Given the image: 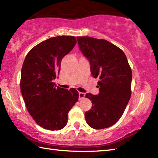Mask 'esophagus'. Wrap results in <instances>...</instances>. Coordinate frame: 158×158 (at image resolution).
<instances>
[{
    "label": "esophagus",
    "instance_id": "obj_1",
    "mask_svg": "<svg viewBox=\"0 0 158 158\" xmlns=\"http://www.w3.org/2000/svg\"><path fill=\"white\" fill-rule=\"evenodd\" d=\"M85 97V94L84 93H81V92H79V100H82V99H84Z\"/></svg>",
    "mask_w": 158,
    "mask_h": 158
}]
</instances>
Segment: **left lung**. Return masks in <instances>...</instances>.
<instances>
[{
  "mask_svg": "<svg viewBox=\"0 0 158 158\" xmlns=\"http://www.w3.org/2000/svg\"><path fill=\"white\" fill-rule=\"evenodd\" d=\"M77 38L90 61L92 75L100 79L99 94H85L92 102L91 109L85 112V121L93 129L109 127L121 118L130 99L132 69L125 53L109 41L88 36Z\"/></svg>",
  "mask_w": 158,
  "mask_h": 158,
  "instance_id": "obj_1",
  "label": "left lung"
}]
</instances>
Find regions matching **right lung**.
I'll return each instance as SVG.
<instances>
[{
  "label": "right lung",
  "mask_w": 158,
  "mask_h": 158,
  "mask_svg": "<svg viewBox=\"0 0 158 158\" xmlns=\"http://www.w3.org/2000/svg\"><path fill=\"white\" fill-rule=\"evenodd\" d=\"M76 43L74 36L51 37L32 48L23 61L21 94L28 113L46 130L63 129L68 123V112L78 101L76 89L56 87L52 82L59 74L63 58Z\"/></svg>",
  "instance_id": "obj_1"
}]
</instances>
